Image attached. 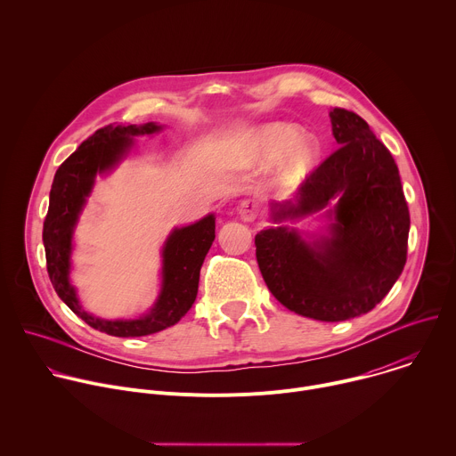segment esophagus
Segmentation results:
<instances>
[{
	"label": "esophagus",
	"instance_id": "34e87169",
	"mask_svg": "<svg viewBox=\"0 0 456 456\" xmlns=\"http://www.w3.org/2000/svg\"><path fill=\"white\" fill-rule=\"evenodd\" d=\"M238 215L243 222H254L259 215V204L257 200L254 199H247V200H241L238 204Z\"/></svg>",
	"mask_w": 456,
	"mask_h": 456
}]
</instances>
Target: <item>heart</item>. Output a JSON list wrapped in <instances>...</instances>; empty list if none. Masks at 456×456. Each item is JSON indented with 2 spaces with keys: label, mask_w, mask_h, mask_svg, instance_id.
Returning <instances> with one entry per match:
<instances>
[{
  "label": "heart",
  "mask_w": 456,
  "mask_h": 456,
  "mask_svg": "<svg viewBox=\"0 0 456 456\" xmlns=\"http://www.w3.org/2000/svg\"><path fill=\"white\" fill-rule=\"evenodd\" d=\"M299 134L289 122H265L248 127L238 137V160L250 167L273 164L274 180L281 185L299 183L315 166L319 146L308 135Z\"/></svg>",
  "instance_id": "heart-1"
}]
</instances>
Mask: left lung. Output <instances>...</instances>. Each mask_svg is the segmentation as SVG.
Returning a JSON list of instances; mask_svg holds the SVG:
<instances>
[{"label": "left lung", "instance_id": "left-lung-1", "mask_svg": "<svg viewBox=\"0 0 456 456\" xmlns=\"http://www.w3.org/2000/svg\"><path fill=\"white\" fill-rule=\"evenodd\" d=\"M338 150L297 189L271 204L278 227L254 238L256 259L273 296L317 321L370 312L399 280L408 254L410 211L399 167L357 113L334 108ZM319 212L321 233L279 224Z\"/></svg>", "mask_w": 456, "mask_h": 456}]
</instances>
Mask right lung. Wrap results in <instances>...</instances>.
<instances>
[{
  "mask_svg": "<svg viewBox=\"0 0 456 456\" xmlns=\"http://www.w3.org/2000/svg\"><path fill=\"white\" fill-rule=\"evenodd\" d=\"M164 126L110 124L86 139L55 171L43 224L46 269L57 296L92 329L115 338H142L178 322L199 292L200 269L215 241V215L175 227L162 245L160 292L153 306L135 319H102L86 312L72 285L74 231L92 194L95 178L113 171L132 151L135 137L159 134Z\"/></svg>",
  "mask_w": 456,
  "mask_h": 456,
  "instance_id": "obj_1",
  "label": "right lung"
}]
</instances>
